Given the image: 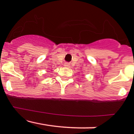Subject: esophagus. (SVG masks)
Segmentation results:
<instances>
[{
  "instance_id": "esophagus-1",
  "label": "esophagus",
  "mask_w": 134,
  "mask_h": 134,
  "mask_svg": "<svg viewBox=\"0 0 134 134\" xmlns=\"http://www.w3.org/2000/svg\"><path fill=\"white\" fill-rule=\"evenodd\" d=\"M64 66H66V67H70V64H68V63H65Z\"/></svg>"
}]
</instances>
